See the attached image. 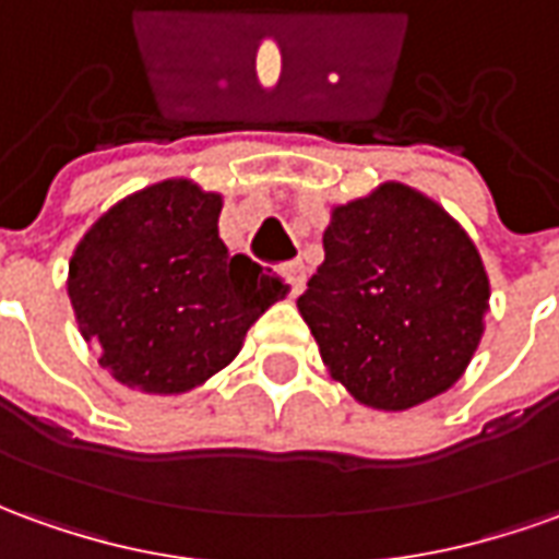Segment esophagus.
<instances>
[{
	"label": "esophagus",
	"mask_w": 559,
	"mask_h": 559,
	"mask_svg": "<svg viewBox=\"0 0 559 559\" xmlns=\"http://www.w3.org/2000/svg\"><path fill=\"white\" fill-rule=\"evenodd\" d=\"M283 273H286L288 286H292V295H301L304 286H307V267H304L301 258L288 261L286 267H283Z\"/></svg>",
	"instance_id": "34e87169"
}]
</instances>
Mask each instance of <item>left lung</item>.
I'll use <instances>...</instances> for the list:
<instances>
[{
    "label": "left lung",
    "instance_id": "8db88e82",
    "mask_svg": "<svg viewBox=\"0 0 559 559\" xmlns=\"http://www.w3.org/2000/svg\"><path fill=\"white\" fill-rule=\"evenodd\" d=\"M322 246L298 310L331 380L377 411L448 392L490 313V276L463 225L417 188L380 182L331 206Z\"/></svg>",
    "mask_w": 559,
    "mask_h": 559
}]
</instances>
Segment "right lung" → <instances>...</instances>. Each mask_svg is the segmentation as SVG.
I'll return each instance as SVG.
<instances>
[{
	"label": "right lung",
	"mask_w": 559,
	"mask_h": 559,
	"mask_svg": "<svg viewBox=\"0 0 559 559\" xmlns=\"http://www.w3.org/2000/svg\"><path fill=\"white\" fill-rule=\"evenodd\" d=\"M222 206L218 191L164 179L109 206L69 258L81 337L99 346V365L130 390H198L288 295L283 276L230 255L218 237Z\"/></svg>",
	"instance_id": "obj_1"
}]
</instances>
